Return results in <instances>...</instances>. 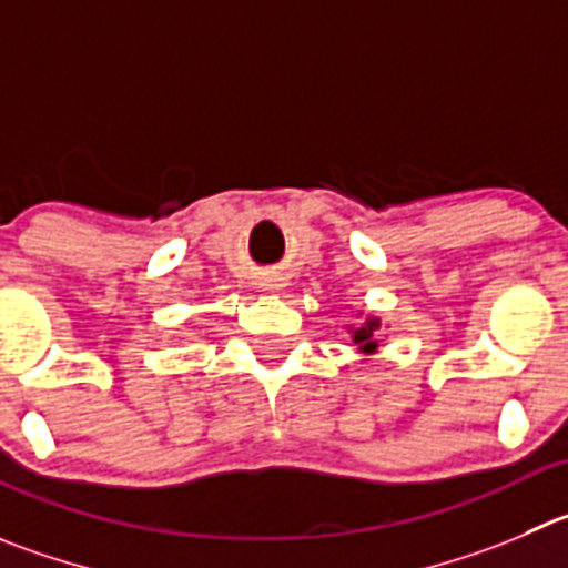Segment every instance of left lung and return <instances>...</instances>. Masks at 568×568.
<instances>
[{"instance_id":"8db88e82","label":"left lung","mask_w":568,"mask_h":568,"mask_svg":"<svg viewBox=\"0 0 568 568\" xmlns=\"http://www.w3.org/2000/svg\"><path fill=\"white\" fill-rule=\"evenodd\" d=\"M376 328H379V321H376V317L365 321V326L354 328V343L359 345V351H365V354H374V351L379 348V343L374 339Z\"/></svg>"}]
</instances>
